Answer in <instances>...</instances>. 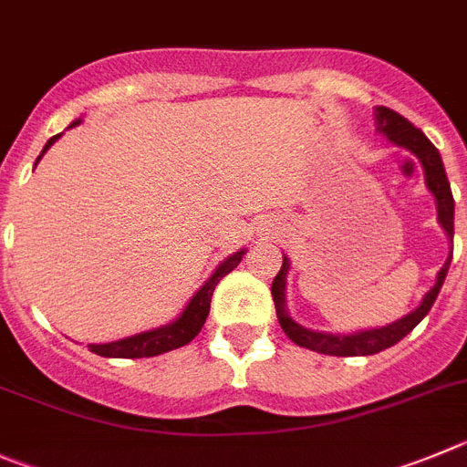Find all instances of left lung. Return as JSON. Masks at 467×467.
Masks as SVG:
<instances>
[{
	"instance_id": "left-lung-1",
	"label": "left lung",
	"mask_w": 467,
	"mask_h": 467,
	"mask_svg": "<svg viewBox=\"0 0 467 467\" xmlns=\"http://www.w3.org/2000/svg\"><path fill=\"white\" fill-rule=\"evenodd\" d=\"M375 130H378L379 134L387 136L393 145L405 148L421 161L423 175H426V187H429V192L435 199V205H438L440 226H442L444 234H447L449 243L454 241V196H451V187H449L442 157H440L438 148L426 139V134H423L421 130H417L412 122H408V119L403 118V115L387 109V106H378V109H375ZM449 264H451V250H449L444 266L438 271L435 285L426 292L421 303H419L412 312H408L405 317L378 328H363V331L352 333H324L301 327L298 322H294L289 310H286V273H289L292 264H289L286 256H282V268L271 286L273 301H275L277 322H280L282 331L289 336V340L296 342L298 348L312 349V352L319 354H331V357H370V354H378L382 352V349L393 348L396 342L403 340V337L429 315V310L433 307L435 298H438L440 289H442L444 285Z\"/></svg>"
}]
</instances>
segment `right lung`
I'll return each mask as SVG.
<instances>
[{
	"label": "right lung",
	"mask_w": 467,
	"mask_h": 467,
	"mask_svg": "<svg viewBox=\"0 0 467 467\" xmlns=\"http://www.w3.org/2000/svg\"><path fill=\"white\" fill-rule=\"evenodd\" d=\"M76 125H80V118L74 119V122L68 125V130ZM59 136L62 134L53 136V139L44 145L36 164L41 161V157L48 152V148L59 139ZM243 254H245V250H238L231 256H226L224 262L213 271V275L199 286V292L190 298V303L182 307V312L173 319V322L164 324V327L150 328V331L136 333V336L122 337V340L89 345V352L99 354V357H109V358H143V357H157V354L171 352V349H178L182 348V345H187V342H192L196 336H199V331L205 324V317H208V312H211V298H213V292H215L217 282L241 264Z\"/></svg>",
	"instance_id": "right-lung-1"
}]
</instances>
